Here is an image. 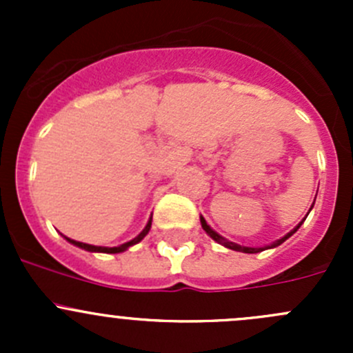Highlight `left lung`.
Returning a JSON list of instances; mask_svg holds the SVG:
<instances>
[{"mask_svg":"<svg viewBox=\"0 0 353 353\" xmlns=\"http://www.w3.org/2000/svg\"><path fill=\"white\" fill-rule=\"evenodd\" d=\"M312 206H314V203H312ZM304 220H305V219H304ZM304 220H302V222H304ZM302 222L299 223V225L295 227L294 230H290V232H288L287 236H283L282 239H279V241H276V243H273L272 245H268V248H276V245H280V244H282V243H285V241L288 239V237L292 236V234H294V232H297V229H299V227L302 225ZM201 227H203V230H205V232L208 234V236L212 237L213 241H216V243H219V244L225 245V248H229V249H234V251H239V252H249V254H254V252H261V251H265V249H268V248H244V245H239V244H236V243H230V241L223 239L222 236H219V234H216L215 230H212V229H210V225H208V223L205 222V219H203V216H201Z\"/></svg>","mask_w":353,"mask_h":353,"instance_id":"left-lung-1","label":"left lung"}]
</instances>
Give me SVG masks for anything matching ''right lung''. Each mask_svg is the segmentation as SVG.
<instances>
[{
    "label": "right lung",
    "instance_id": "obj_1",
    "mask_svg": "<svg viewBox=\"0 0 353 353\" xmlns=\"http://www.w3.org/2000/svg\"><path fill=\"white\" fill-rule=\"evenodd\" d=\"M150 227H152V219L148 220L147 227H145V229L141 230V234H140V236H138V237H134V239H133V241H130V243H124V244L117 245V248H102V245H92V244L78 243V241L68 239V237H66V239L70 241L71 244H74V245H78V248L85 249V251H90V252H108V254H116V252H123V251H126V249L130 248V245H133V244L140 243V241L143 239V237L147 236V234H148V230H150Z\"/></svg>",
    "mask_w": 353,
    "mask_h": 353
}]
</instances>
